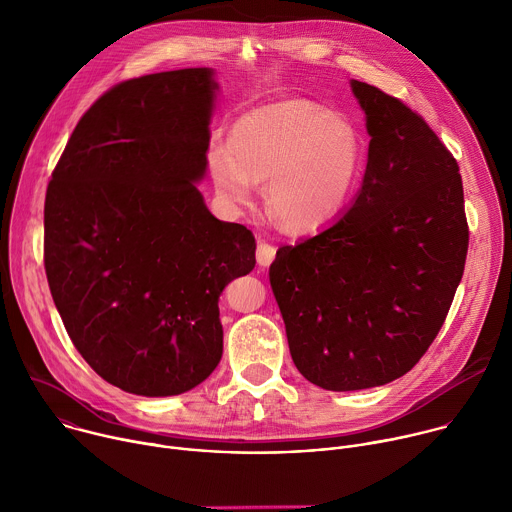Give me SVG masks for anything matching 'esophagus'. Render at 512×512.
<instances>
[{"label": "esophagus", "instance_id": "esophagus-1", "mask_svg": "<svg viewBox=\"0 0 512 512\" xmlns=\"http://www.w3.org/2000/svg\"><path fill=\"white\" fill-rule=\"evenodd\" d=\"M275 251H277V249H275L273 245L261 241V243L257 245V263H259L261 267L271 265V261L275 259Z\"/></svg>", "mask_w": 512, "mask_h": 512}]
</instances>
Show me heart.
I'll use <instances>...</instances> for the list:
<instances>
[{
  "mask_svg": "<svg viewBox=\"0 0 512 512\" xmlns=\"http://www.w3.org/2000/svg\"><path fill=\"white\" fill-rule=\"evenodd\" d=\"M364 152L356 129L308 99H283L237 119L231 143H214L208 170L216 192L245 204L267 180V206L291 233L330 225L352 198Z\"/></svg>",
  "mask_w": 512,
  "mask_h": 512,
  "instance_id": "heart-1",
  "label": "heart"
}]
</instances>
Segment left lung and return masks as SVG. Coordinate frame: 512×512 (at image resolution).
<instances>
[{"mask_svg":"<svg viewBox=\"0 0 512 512\" xmlns=\"http://www.w3.org/2000/svg\"><path fill=\"white\" fill-rule=\"evenodd\" d=\"M350 87L371 135L362 186L332 227L269 267L291 358L326 391L409 373L444 326L468 253L456 158L403 101Z\"/></svg>","mask_w":512,"mask_h":512,"instance_id":"8db88e82","label":"left lung"}]
</instances>
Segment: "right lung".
Instances as JSON below:
<instances>
[{
	"mask_svg": "<svg viewBox=\"0 0 512 512\" xmlns=\"http://www.w3.org/2000/svg\"><path fill=\"white\" fill-rule=\"evenodd\" d=\"M218 85L182 68L115 85L81 117L44 202V267L91 369L143 397L180 395L221 362L218 296L255 267V237L218 221L206 172Z\"/></svg>",
	"mask_w": 512,
	"mask_h": 512,
	"instance_id": "add662e5",
	"label": "right lung"
}]
</instances>
